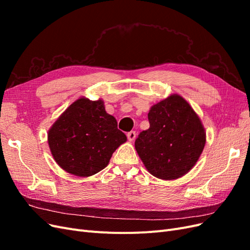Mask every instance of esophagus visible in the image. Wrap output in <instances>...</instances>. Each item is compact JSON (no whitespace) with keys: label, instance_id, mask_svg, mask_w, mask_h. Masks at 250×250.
<instances>
[{"label":"esophagus","instance_id":"1","mask_svg":"<svg viewBox=\"0 0 250 250\" xmlns=\"http://www.w3.org/2000/svg\"><path fill=\"white\" fill-rule=\"evenodd\" d=\"M135 137H137V133H135V131H130V132L127 133V139H128V141H129V142L134 141Z\"/></svg>","mask_w":250,"mask_h":250}]
</instances>
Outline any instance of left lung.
Listing matches in <instances>:
<instances>
[{
	"instance_id": "8db88e82",
	"label": "left lung",
	"mask_w": 250,
	"mask_h": 250,
	"mask_svg": "<svg viewBox=\"0 0 250 250\" xmlns=\"http://www.w3.org/2000/svg\"><path fill=\"white\" fill-rule=\"evenodd\" d=\"M150 127L135 140V150L153 176L177 179L190 171L206 146L201 120L190 104L177 94L151 106Z\"/></svg>"
}]
</instances>
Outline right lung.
<instances>
[{"label":"right lung","instance_id":"right-lung-1","mask_svg":"<svg viewBox=\"0 0 250 250\" xmlns=\"http://www.w3.org/2000/svg\"><path fill=\"white\" fill-rule=\"evenodd\" d=\"M127 141L102 99L81 97L73 102L49 129L53 158L65 172L88 177L103 170L112 153Z\"/></svg>","mask_w":250,"mask_h":250}]
</instances>
